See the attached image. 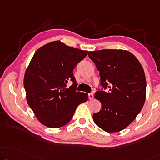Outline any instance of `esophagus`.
<instances>
[{
  "label": "esophagus",
  "mask_w": 160,
  "mask_h": 160,
  "mask_svg": "<svg viewBox=\"0 0 160 160\" xmlns=\"http://www.w3.org/2000/svg\"><path fill=\"white\" fill-rule=\"evenodd\" d=\"M88 98H89L90 100L93 99V98H94L93 93H89V94H88Z\"/></svg>",
  "instance_id": "obj_1"
}]
</instances>
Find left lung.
I'll list each match as a JSON object with an SVG mask.
<instances>
[{
	"label": "left lung",
	"instance_id": "obj_1",
	"mask_svg": "<svg viewBox=\"0 0 160 160\" xmlns=\"http://www.w3.org/2000/svg\"><path fill=\"white\" fill-rule=\"evenodd\" d=\"M96 65L101 85L107 91H97L95 98L101 109L93 113L95 124L108 133L118 132L133 122L146 99V78L141 63L132 53L123 49L89 52Z\"/></svg>",
	"mask_w": 160,
	"mask_h": 160
}]
</instances>
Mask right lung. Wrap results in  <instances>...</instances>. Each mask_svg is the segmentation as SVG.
I'll return each instance as SVG.
<instances>
[{
	"label": "right lung",
	"instance_id": "1",
	"mask_svg": "<svg viewBox=\"0 0 160 160\" xmlns=\"http://www.w3.org/2000/svg\"><path fill=\"white\" fill-rule=\"evenodd\" d=\"M88 51L67 46L60 41L40 47L25 72L23 85L28 106L43 125L59 128L70 122L78 105L86 102L88 95L76 91L73 76L76 65ZM73 84L69 88L66 83Z\"/></svg>",
	"mask_w": 160,
	"mask_h": 160
}]
</instances>
